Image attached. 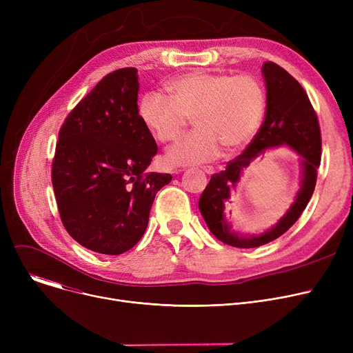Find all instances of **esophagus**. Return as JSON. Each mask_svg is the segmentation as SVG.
Masks as SVG:
<instances>
[{"mask_svg": "<svg viewBox=\"0 0 353 353\" xmlns=\"http://www.w3.org/2000/svg\"><path fill=\"white\" fill-rule=\"evenodd\" d=\"M203 172H205L206 174H213V173H214V169H213L212 165H206V167H203ZM176 173H180V170L176 172Z\"/></svg>", "mask_w": 353, "mask_h": 353, "instance_id": "obj_1", "label": "esophagus"}]
</instances>
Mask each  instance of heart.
<instances>
[{
    "label": "heart",
    "instance_id": "obj_1",
    "mask_svg": "<svg viewBox=\"0 0 353 353\" xmlns=\"http://www.w3.org/2000/svg\"><path fill=\"white\" fill-rule=\"evenodd\" d=\"M170 97L147 92L139 116L160 143L177 140L193 117L197 128L167 152L172 165L200 164L248 144L261 125L265 90L250 74L194 71L165 85Z\"/></svg>",
    "mask_w": 353,
    "mask_h": 353
}]
</instances>
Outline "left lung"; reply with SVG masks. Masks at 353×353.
Segmentation results:
<instances>
[{"instance_id":"obj_1","label":"left lung","mask_w":353,"mask_h":353,"mask_svg":"<svg viewBox=\"0 0 353 353\" xmlns=\"http://www.w3.org/2000/svg\"><path fill=\"white\" fill-rule=\"evenodd\" d=\"M266 81V117L246 150L228 163L226 169L212 176L199 200L200 213L210 232L233 248H259L288 232L301 217L316 186L321 164L322 137L316 111L306 91L290 74L276 63L263 64ZM286 143L303 156L301 190L280 223L262 235L240 236L233 232L224 217V203L250 163L266 148Z\"/></svg>"}]
</instances>
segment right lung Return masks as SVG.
<instances>
[{
    "instance_id": "1",
    "label": "right lung",
    "mask_w": 353,
    "mask_h": 353,
    "mask_svg": "<svg viewBox=\"0 0 353 353\" xmlns=\"http://www.w3.org/2000/svg\"><path fill=\"white\" fill-rule=\"evenodd\" d=\"M137 70L107 74L64 120L51 181L63 225L81 246L121 254L143 237L170 174L145 173L157 144L139 116Z\"/></svg>"
}]
</instances>
